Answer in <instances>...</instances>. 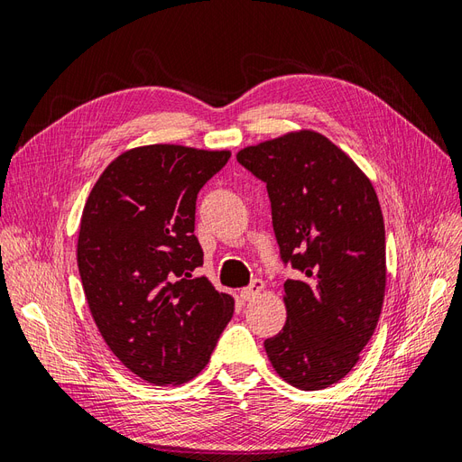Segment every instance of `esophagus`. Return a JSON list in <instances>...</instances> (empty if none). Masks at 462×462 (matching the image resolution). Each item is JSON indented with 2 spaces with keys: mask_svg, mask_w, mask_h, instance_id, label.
Returning <instances> with one entry per match:
<instances>
[{
  "mask_svg": "<svg viewBox=\"0 0 462 462\" xmlns=\"http://www.w3.org/2000/svg\"><path fill=\"white\" fill-rule=\"evenodd\" d=\"M262 291H263V282H262V279H253V282H250V285L241 291V299L243 300H250V299H254L258 292H262Z\"/></svg>",
  "mask_w": 462,
  "mask_h": 462,
  "instance_id": "34e87169",
  "label": "esophagus"
}]
</instances>
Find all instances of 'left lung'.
<instances>
[{
    "label": "left lung",
    "mask_w": 462,
    "mask_h": 462,
    "mask_svg": "<svg viewBox=\"0 0 462 462\" xmlns=\"http://www.w3.org/2000/svg\"><path fill=\"white\" fill-rule=\"evenodd\" d=\"M268 189L285 265L287 321L265 339L272 366L304 391L339 382L382 314L385 227L366 175L324 134L300 131L236 153Z\"/></svg>",
    "instance_id": "8db88e82"
}]
</instances>
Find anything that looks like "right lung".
I'll return each mask as SVG.
<instances>
[{
  "label": "right lung",
  "mask_w": 462,
  "mask_h": 462,
  "mask_svg": "<svg viewBox=\"0 0 462 462\" xmlns=\"http://www.w3.org/2000/svg\"><path fill=\"white\" fill-rule=\"evenodd\" d=\"M231 153L150 144L121 153L96 180L77 263L106 345L148 383L199 375L233 316V299L194 272L200 189Z\"/></svg>",
  "instance_id": "right-lung-1"
}]
</instances>
